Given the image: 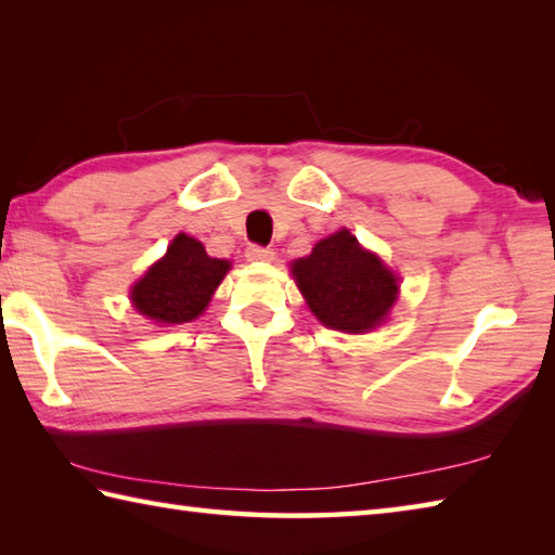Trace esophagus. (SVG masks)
<instances>
[{
    "label": "esophagus",
    "instance_id": "esophagus-1",
    "mask_svg": "<svg viewBox=\"0 0 555 555\" xmlns=\"http://www.w3.org/2000/svg\"><path fill=\"white\" fill-rule=\"evenodd\" d=\"M245 257L253 259V262H269V259H274V253L264 245H247Z\"/></svg>",
    "mask_w": 555,
    "mask_h": 555
}]
</instances>
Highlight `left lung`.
Returning a JSON list of instances; mask_svg holds the SVG:
<instances>
[{
    "label": "left lung",
    "mask_w": 555,
    "mask_h": 555,
    "mask_svg": "<svg viewBox=\"0 0 555 555\" xmlns=\"http://www.w3.org/2000/svg\"><path fill=\"white\" fill-rule=\"evenodd\" d=\"M293 276L322 324L346 334L370 332L396 302L398 281L356 235L338 231L293 262Z\"/></svg>",
    "instance_id": "left-lung-1"
}]
</instances>
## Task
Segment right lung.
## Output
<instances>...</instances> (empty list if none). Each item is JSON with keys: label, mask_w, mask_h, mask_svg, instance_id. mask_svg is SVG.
<instances>
[{"label": "right lung", "mask_w": 555, "mask_h": 555, "mask_svg": "<svg viewBox=\"0 0 555 555\" xmlns=\"http://www.w3.org/2000/svg\"><path fill=\"white\" fill-rule=\"evenodd\" d=\"M227 271V259L209 257L203 243L179 233L167 255L133 286L131 300L140 314L155 322H191L207 308Z\"/></svg>", "instance_id": "1"}]
</instances>
